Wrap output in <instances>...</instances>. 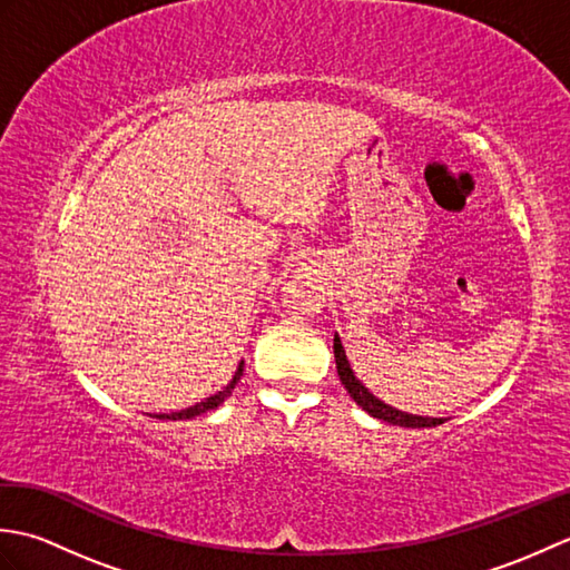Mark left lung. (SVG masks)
I'll list each match as a JSON object with an SVG mask.
<instances>
[{"label":"left lung","mask_w":570,"mask_h":570,"mask_svg":"<svg viewBox=\"0 0 570 570\" xmlns=\"http://www.w3.org/2000/svg\"><path fill=\"white\" fill-rule=\"evenodd\" d=\"M333 353H335V367H337V377H341V382L345 384L347 394L355 399V402L367 411L370 416L374 419H382L386 423H394V426H404V429H431V426H439V423H443V419H431V416H416V414H406V411H399L390 404L380 402L377 396L370 394L365 386H362V382L355 377V372L350 370V362L345 357V350H343V343L341 337L335 335L333 341Z\"/></svg>","instance_id":"obj_1"}]
</instances>
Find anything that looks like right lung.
I'll return each mask as SVG.
<instances>
[{
	"label": "right lung",
	"instance_id": "add662e5",
	"mask_svg": "<svg viewBox=\"0 0 570 570\" xmlns=\"http://www.w3.org/2000/svg\"><path fill=\"white\" fill-rule=\"evenodd\" d=\"M242 365H245V362H239V367H237V372H235V377H233V382H229L223 392H217V394H213V396H208L205 399V402H200V404H196V406H188V409H184V411H174V414H156V419H161V421H178V419H193V416H200V414H205V411H210V409H217L220 406L225 399L233 394V390H235V384L239 382V377H242Z\"/></svg>",
	"mask_w": 570,
	"mask_h": 570
}]
</instances>
